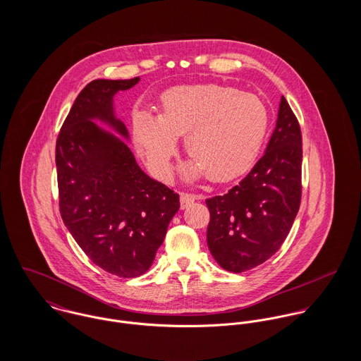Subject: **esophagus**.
Wrapping results in <instances>:
<instances>
[{"label":"esophagus","mask_w":361,"mask_h":361,"mask_svg":"<svg viewBox=\"0 0 361 361\" xmlns=\"http://www.w3.org/2000/svg\"><path fill=\"white\" fill-rule=\"evenodd\" d=\"M196 200V196L195 195H190V193H180V208L185 209L190 204H193Z\"/></svg>","instance_id":"esophagus-1"}]
</instances>
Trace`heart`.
<instances>
[{
    "label": "heart",
    "instance_id": "b5f03b06",
    "mask_svg": "<svg viewBox=\"0 0 361 361\" xmlns=\"http://www.w3.org/2000/svg\"><path fill=\"white\" fill-rule=\"evenodd\" d=\"M268 109L253 94L219 85H185L166 90L159 115L136 112L135 146L155 175L168 179L179 136L190 159L180 168L186 179L209 175L226 182L255 164L268 132Z\"/></svg>",
    "mask_w": 361,
    "mask_h": 361
}]
</instances>
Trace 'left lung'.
Segmentation results:
<instances>
[{"instance_id": "1", "label": "left lung", "mask_w": 361, "mask_h": 361, "mask_svg": "<svg viewBox=\"0 0 361 361\" xmlns=\"http://www.w3.org/2000/svg\"><path fill=\"white\" fill-rule=\"evenodd\" d=\"M302 157L300 126L282 96L264 155L239 185L206 200L207 245L224 269L249 271L279 250L300 207Z\"/></svg>"}]
</instances>
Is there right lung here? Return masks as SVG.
I'll use <instances>...</instances> for the list:
<instances>
[{"label": "right lung", "instance_id": "1", "mask_svg": "<svg viewBox=\"0 0 361 361\" xmlns=\"http://www.w3.org/2000/svg\"><path fill=\"white\" fill-rule=\"evenodd\" d=\"M139 80L90 82L72 105L55 149L65 226L87 257L121 278L139 276L152 267L180 206L179 195L145 173L120 139L129 140V132L115 115L114 96Z\"/></svg>", "mask_w": 361, "mask_h": 361}]
</instances>
